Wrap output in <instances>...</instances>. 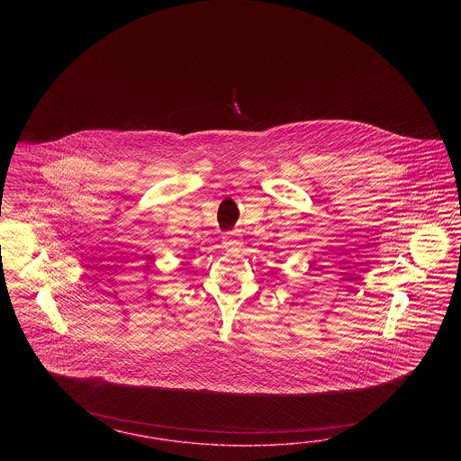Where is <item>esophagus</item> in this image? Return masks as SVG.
Listing matches in <instances>:
<instances>
[{
    "instance_id": "34e87169",
    "label": "esophagus",
    "mask_w": 461,
    "mask_h": 461,
    "mask_svg": "<svg viewBox=\"0 0 461 461\" xmlns=\"http://www.w3.org/2000/svg\"><path fill=\"white\" fill-rule=\"evenodd\" d=\"M223 243L226 250H237L241 247V238L238 233H226L223 237Z\"/></svg>"
}]
</instances>
